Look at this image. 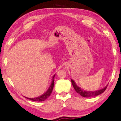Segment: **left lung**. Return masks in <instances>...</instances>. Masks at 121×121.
<instances>
[{
  "mask_svg": "<svg viewBox=\"0 0 121 121\" xmlns=\"http://www.w3.org/2000/svg\"><path fill=\"white\" fill-rule=\"evenodd\" d=\"M71 82H72V84L73 86L74 89L76 91V92H78L79 94L82 96L84 97H95L96 96H98L100 94L105 91L106 89V87L107 85L105 87L102 88V89H100V90H98L96 91H85L83 89H82L81 87L78 86L76 84V82H74L73 80L71 79Z\"/></svg>",
  "mask_w": 121,
  "mask_h": 121,
  "instance_id": "8db88e82",
  "label": "left lung"
}]
</instances>
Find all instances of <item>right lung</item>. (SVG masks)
I'll use <instances>...</instances> for the list:
<instances>
[{
	"mask_svg": "<svg viewBox=\"0 0 121 121\" xmlns=\"http://www.w3.org/2000/svg\"><path fill=\"white\" fill-rule=\"evenodd\" d=\"M55 75L56 74H54V75L53 76L51 85L48 87V90L46 91L44 94H43L42 95H40L39 96H38L37 97H34V98H29V97H26V98L29 99V100H30L34 101L40 102V101H43L46 100V99H47L48 97L51 95V94L52 92L53 89V87H54V77H55Z\"/></svg>",
	"mask_w": 121,
	"mask_h": 121,
	"instance_id": "1",
	"label": "right lung"
}]
</instances>
